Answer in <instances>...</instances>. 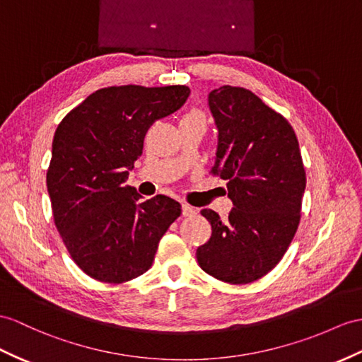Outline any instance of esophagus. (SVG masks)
I'll return each instance as SVG.
<instances>
[{"label":"esophagus","instance_id":"1","mask_svg":"<svg viewBox=\"0 0 362 362\" xmlns=\"http://www.w3.org/2000/svg\"><path fill=\"white\" fill-rule=\"evenodd\" d=\"M197 214V209L189 204H182V216H193Z\"/></svg>","mask_w":362,"mask_h":362}]
</instances>
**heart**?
I'll return each instance as SVG.
<instances>
[{"mask_svg": "<svg viewBox=\"0 0 362 362\" xmlns=\"http://www.w3.org/2000/svg\"><path fill=\"white\" fill-rule=\"evenodd\" d=\"M182 119H204V115H202L199 110H192Z\"/></svg>", "mask_w": 362, "mask_h": 362, "instance_id": "heart-1", "label": "heart"}]
</instances>
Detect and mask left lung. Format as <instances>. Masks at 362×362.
Listing matches in <instances>:
<instances>
[{"label": "left lung", "mask_w": 362, "mask_h": 362, "mask_svg": "<svg viewBox=\"0 0 362 362\" xmlns=\"http://www.w3.org/2000/svg\"><path fill=\"white\" fill-rule=\"evenodd\" d=\"M218 127L211 173L227 181L228 219L202 209L210 240L198 247L199 267L228 284L262 278L284 257L301 218L305 170L295 130L244 87L209 93Z\"/></svg>", "instance_id": "left-lung-1"}]
</instances>
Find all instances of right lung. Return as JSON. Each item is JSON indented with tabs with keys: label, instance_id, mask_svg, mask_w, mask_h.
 I'll return each instance as SVG.
<instances>
[{
	"label": "right lung",
	"instance_id": "obj_1",
	"mask_svg": "<svg viewBox=\"0 0 362 362\" xmlns=\"http://www.w3.org/2000/svg\"><path fill=\"white\" fill-rule=\"evenodd\" d=\"M189 95L187 86L104 87L58 124L47 169L52 211L70 257L90 278L121 284L143 275L181 215L178 201H143L124 182L148 127Z\"/></svg>",
	"mask_w": 362,
	"mask_h": 362
}]
</instances>
